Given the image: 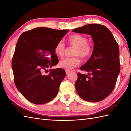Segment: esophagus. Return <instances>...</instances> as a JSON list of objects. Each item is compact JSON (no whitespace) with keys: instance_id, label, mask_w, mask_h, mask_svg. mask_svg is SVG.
<instances>
[{"instance_id":"obj_1","label":"esophagus","mask_w":131,"mask_h":131,"mask_svg":"<svg viewBox=\"0 0 131 131\" xmlns=\"http://www.w3.org/2000/svg\"><path fill=\"white\" fill-rule=\"evenodd\" d=\"M70 72V70H68V69H66V74H69Z\"/></svg>"}]
</instances>
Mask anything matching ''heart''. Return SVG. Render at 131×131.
<instances>
[{
    "instance_id": "obj_1",
    "label": "heart",
    "mask_w": 131,
    "mask_h": 131,
    "mask_svg": "<svg viewBox=\"0 0 131 131\" xmlns=\"http://www.w3.org/2000/svg\"><path fill=\"white\" fill-rule=\"evenodd\" d=\"M88 38L82 35L74 34L68 38L69 45L73 46L75 49L72 57H67L62 59L59 62V65L62 68L71 69L78 66L80 63V57L82 59L88 58L92 52L93 47L91 43L88 42ZM54 52L57 56L63 57L66 51V45L62 40L59 41L54 49ZM77 56V57L76 56Z\"/></svg>"
}]
</instances>
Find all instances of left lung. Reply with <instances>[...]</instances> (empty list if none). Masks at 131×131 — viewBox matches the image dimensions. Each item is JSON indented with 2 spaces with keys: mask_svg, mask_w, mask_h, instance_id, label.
<instances>
[{
  "mask_svg": "<svg viewBox=\"0 0 131 131\" xmlns=\"http://www.w3.org/2000/svg\"><path fill=\"white\" fill-rule=\"evenodd\" d=\"M72 31L90 35L94 42L92 54L80 68L88 74L78 73L77 92L86 101H102L112 92L120 73L118 45L110 30L100 24L85 25Z\"/></svg>",
  "mask_w": 131,
  "mask_h": 131,
  "instance_id": "8db88e82",
  "label": "left lung"
}]
</instances>
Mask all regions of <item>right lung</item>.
I'll list each match as a JSON object with an SVG mask.
<instances>
[{
    "label": "right lung",
    "mask_w": 131,
    "mask_h": 131,
    "mask_svg": "<svg viewBox=\"0 0 131 131\" xmlns=\"http://www.w3.org/2000/svg\"><path fill=\"white\" fill-rule=\"evenodd\" d=\"M68 31L38 27L23 33L18 39L12 60L14 82L32 103H46L57 96L66 72L61 68L46 69L58 63L54 49ZM44 71L48 74H43Z\"/></svg>",
    "instance_id": "obj_1"
}]
</instances>
